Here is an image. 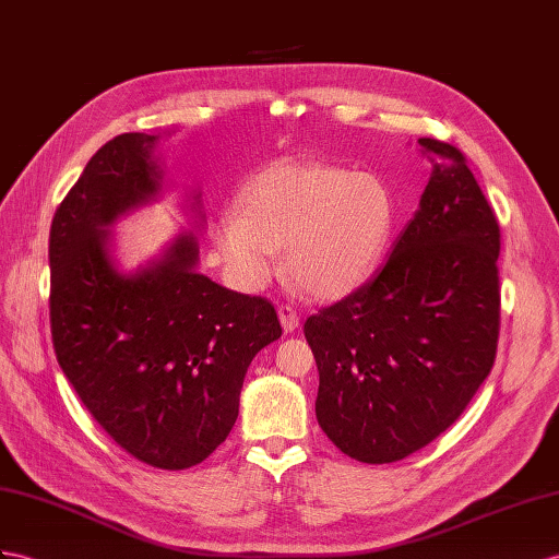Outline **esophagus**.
<instances>
[{
    "label": "esophagus",
    "mask_w": 559,
    "mask_h": 559,
    "mask_svg": "<svg viewBox=\"0 0 559 559\" xmlns=\"http://www.w3.org/2000/svg\"><path fill=\"white\" fill-rule=\"evenodd\" d=\"M278 321H281L285 333H293V331H297V328H299L297 311L293 307H288V305H281L278 307Z\"/></svg>",
    "instance_id": "obj_1"
}]
</instances>
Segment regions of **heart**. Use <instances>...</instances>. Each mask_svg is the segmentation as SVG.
I'll use <instances>...</instances> for the list:
<instances>
[{
    "label": "heart",
    "instance_id": "obj_1",
    "mask_svg": "<svg viewBox=\"0 0 559 559\" xmlns=\"http://www.w3.org/2000/svg\"><path fill=\"white\" fill-rule=\"evenodd\" d=\"M238 205L214 228L228 278L242 290H262L285 248L288 274L317 299H340L364 285L396 222L382 177L323 163L269 165L242 183Z\"/></svg>",
    "mask_w": 559,
    "mask_h": 559
}]
</instances>
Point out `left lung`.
<instances>
[{
  "mask_svg": "<svg viewBox=\"0 0 559 559\" xmlns=\"http://www.w3.org/2000/svg\"><path fill=\"white\" fill-rule=\"evenodd\" d=\"M418 146L432 175L388 264L305 323L319 425L370 465L402 461L461 418L498 345V222L461 151Z\"/></svg>",
  "mask_w": 559,
  "mask_h": 559,
  "instance_id": "1",
  "label": "left lung"
}]
</instances>
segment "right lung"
Wrapping results in <instances>:
<instances>
[{
  "label": "right lung",
  "mask_w": 559,
  "mask_h": 559,
  "mask_svg": "<svg viewBox=\"0 0 559 559\" xmlns=\"http://www.w3.org/2000/svg\"><path fill=\"white\" fill-rule=\"evenodd\" d=\"M160 134H120L98 148L51 222V337L82 404L136 461L186 469L238 418L254 354L281 337L274 307L200 274L195 231L124 269L112 224L157 203L171 183ZM198 189L181 210L203 231Z\"/></svg>",
  "instance_id": "1"
}]
</instances>
